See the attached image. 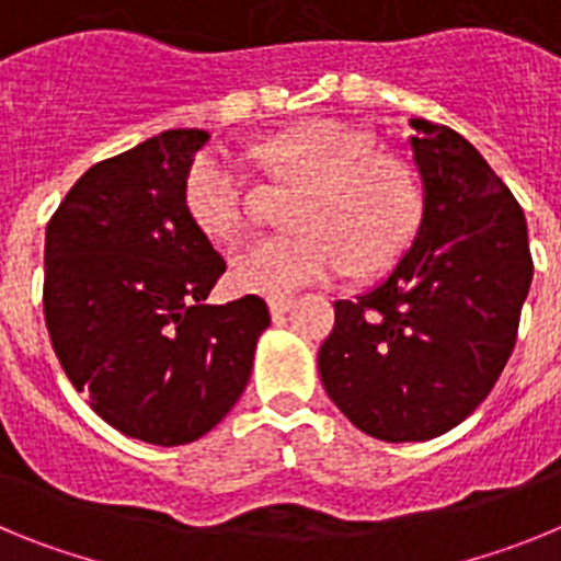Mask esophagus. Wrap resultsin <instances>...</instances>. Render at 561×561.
<instances>
[{"instance_id":"obj_1","label":"esophagus","mask_w":561,"mask_h":561,"mask_svg":"<svg viewBox=\"0 0 561 561\" xmlns=\"http://www.w3.org/2000/svg\"><path fill=\"white\" fill-rule=\"evenodd\" d=\"M291 309V297H270L272 317H280Z\"/></svg>"}]
</instances>
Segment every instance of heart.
Instances as JSON below:
<instances>
[{
  "label": "heart",
  "instance_id": "1",
  "mask_svg": "<svg viewBox=\"0 0 561 561\" xmlns=\"http://www.w3.org/2000/svg\"><path fill=\"white\" fill-rule=\"evenodd\" d=\"M266 171L300 196L286 236H261L230 257L238 291L284 297L348 270L365 277L388 270L408 250L424 216L413 168L376 151L368 131L320 121L277 134L257 148ZM185 210L213 241H232L247 227L250 173L236 153L210 148L185 176Z\"/></svg>",
  "mask_w": 561,
  "mask_h": 561
}]
</instances>
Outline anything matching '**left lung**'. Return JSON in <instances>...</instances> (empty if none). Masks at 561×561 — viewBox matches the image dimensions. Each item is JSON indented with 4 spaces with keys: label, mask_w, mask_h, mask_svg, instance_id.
Listing matches in <instances>:
<instances>
[{
    "label": "left lung",
    "mask_w": 561,
    "mask_h": 561,
    "mask_svg": "<svg viewBox=\"0 0 561 561\" xmlns=\"http://www.w3.org/2000/svg\"><path fill=\"white\" fill-rule=\"evenodd\" d=\"M410 126L419 238L385 284L336 300L317 354L331 401L390 444L444 435L492 393L534 275L523 207L489 162L449 126Z\"/></svg>",
    "instance_id": "left-lung-1"
}]
</instances>
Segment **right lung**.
Wrapping results in <instances>:
<instances>
[{
	"label": "right lung",
	"instance_id": "1",
	"mask_svg": "<svg viewBox=\"0 0 561 561\" xmlns=\"http://www.w3.org/2000/svg\"><path fill=\"white\" fill-rule=\"evenodd\" d=\"M205 142L171 128L92 165L44 244V320L64 374L106 424L160 447L230 413L270 325L264 297L205 304L227 264L182 199Z\"/></svg>",
	"mask_w": 561,
	"mask_h": 561
}]
</instances>
